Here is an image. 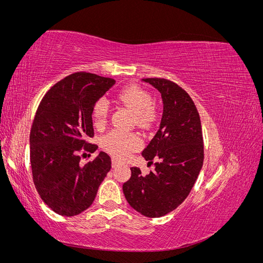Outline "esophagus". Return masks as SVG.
Instances as JSON below:
<instances>
[{
	"instance_id": "esophagus-1",
	"label": "esophagus",
	"mask_w": 263,
	"mask_h": 263,
	"mask_svg": "<svg viewBox=\"0 0 263 263\" xmlns=\"http://www.w3.org/2000/svg\"><path fill=\"white\" fill-rule=\"evenodd\" d=\"M118 164H121V161H118L116 158H112V166H113V168H115V166H117Z\"/></svg>"
}]
</instances>
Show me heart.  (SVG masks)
Listing matches in <instances>:
<instances>
[{
    "label": "heart",
    "mask_w": 263,
    "mask_h": 263,
    "mask_svg": "<svg viewBox=\"0 0 263 263\" xmlns=\"http://www.w3.org/2000/svg\"><path fill=\"white\" fill-rule=\"evenodd\" d=\"M115 98L127 108L135 113V122L142 128H148L156 121V110L153 106V98L142 87L130 84L119 90ZM108 114V103L104 98L98 99L91 108L93 124L102 127L105 124ZM103 146L109 154L117 158H126L130 153L141 147V138L136 133L110 132L103 139Z\"/></svg>",
    "instance_id": "1"
}]
</instances>
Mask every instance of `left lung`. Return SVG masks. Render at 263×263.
<instances>
[{
  "label": "left lung",
  "instance_id": "8db88e82",
  "mask_svg": "<svg viewBox=\"0 0 263 263\" xmlns=\"http://www.w3.org/2000/svg\"><path fill=\"white\" fill-rule=\"evenodd\" d=\"M142 81L161 94L163 113L159 130L141 156L155 170L146 177L133 166L123 184L127 202L146 217L164 216L185 200L198 177L204 159L201 119L190 95L177 83L149 78Z\"/></svg>",
  "mask_w": 263,
  "mask_h": 263
}]
</instances>
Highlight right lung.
Wrapping results in <instances>:
<instances>
[{"label":"right lung","mask_w":263,"mask_h":263,"mask_svg":"<svg viewBox=\"0 0 263 263\" xmlns=\"http://www.w3.org/2000/svg\"><path fill=\"white\" fill-rule=\"evenodd\" d=\"M114 84V79L76 72L50 87L37 108L29 136L34 184L45 204L62 216L89 209L112 168L103 151L83 166L79 153L97 150L87 142L94 136L91 108Z\"/></svg>","instance_id":"right-lung-1"}]
</instances>
